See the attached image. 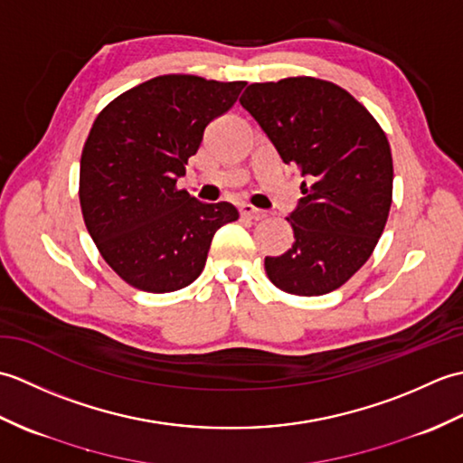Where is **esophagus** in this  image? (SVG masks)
<instances>
[{"label": "esophagus", "mask_w": 463, "mask_h": 463, "mask_svg": "<svg viewBox=\"0 0 463 463\" xmlns=\"http://www.w3.org/2000/svg\"><path fill=\"white\" fill-rule=\"evenodd\" d=\"M241 214L244 216V219H252V221H262V219H267V216H269L264 211L254 209L252 204H247V203L241 204Z\"/></svg>", "instance_id": "obj_1"}]
</instances>
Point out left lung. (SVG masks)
<instances>
[{"mask_svg":"<svg viewBox=\"0 0 463 463\" xmlns=\"http://www.w3.org/2000/svg\"><path fill=\"white\" fill-rule=\"evenodd\" d=\"M241 105L280 159L308 179L287 219L292 247L264 259L270 282L297 297L340 288L370 259L388 221L394 165L386 133L346 90L317 77L252 83Z\"/></svg>","mask_w":463,"mask_h":463,"instance_id":"left-lung-1","label":"left lung"}]
</instances>
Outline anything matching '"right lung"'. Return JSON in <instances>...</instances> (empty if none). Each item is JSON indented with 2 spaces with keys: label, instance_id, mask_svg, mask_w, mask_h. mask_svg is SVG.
<instances>
[{
  "label": "right lung",
  "instance_id": "right-lung-1",
  "mask_svg": "<svg viewBox=\"0 0 463 463\" xmlns=\"http://www.w3.org/2000/svg\"><path fill=\"white\" fill-rule=\"evenodd\" d=\"M244 81L159 75L97 115L81 153L80 203L105 262L145 292L189 287L214 232L239 219L231 203L206 204L176 179L204 127L237 103Z\"/></svg>",
  "mask_w": 463,
  "mask_h": 463
}]
</instances>
